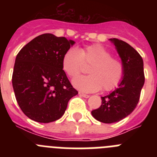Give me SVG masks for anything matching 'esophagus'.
<instances>
[{"label":"esophagus","mask_w":157,"mask_h":157,"mask_svg":"<svg viewBox=\"0 0 157 157\" xmlns=\"http://www.w3.org/2000/svg\"><path fill=\"white\" fill-rule=\"evenodd\" d=\"M78 94H79L80 96H82V97H83V98H90V95H88V94H83V93H82V92L78 93Z\"/></svg>","instance_id":"esophagus-1"}]
</instances>
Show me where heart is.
Returning a JSON list of instances; mask_svg holds the SVG:
<instances>
[{"mask_svg":"<svg viewBox=\"0 0 157 157\" xmlns=\"http://www.w3.org/2000/svg\"><path fill=\"white\" fill-rule=\"evenodd\" d=\"M85 64H90L89 75L79 76L72 83L83 92L93 93L100 90L110 91L116 88L123 75V65L101 45H91L84 48H68L63 54L62 68L69 77L79 75Z\"/></svg>","mask_w":157,"mask_h":157,"instance_id":"b5f03b06","label":"heart"}]
</instances>
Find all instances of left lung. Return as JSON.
Returning <instances> with one entry per match:
<instances>
[{
  "mask_svg": "<svg viewBox=\"0 0 157 157\" xmlns=\"http://www.w3.org/2000/svg\"><path fill=\"white\" fill-rule=\"evenodd\" d=\"M109 41L116 47L123 65L121 81L109 95L101 97V105L91 112L96 120L104 123L119 122L131 113L139 101L145 83L143 59L128 43L117 38Z\"/></svg>",
  "mask_w": 157,
  "mask_h": 157,
  "instance_id": "8db88e82",
  "label": "left lung"
}]
</instances>
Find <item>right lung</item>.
<instances>
[{
    "instance_id": "add662e5",
    "label": "right lung",
    "mask_w": 157,
    "mask_h": 157,
    "mask_svg": "<svg viewBox=\"0 0 157 157\" xmlns=\"http://www.w3.org/2000/svg\"><path fill=\"white\" fill-rule=\"evenodd\" d=\"M75 43L44 34L16 56L12 86L18 105L30 120L44 123L59 120L69 100L78 94L62 68L63 54Z\"/></svg>"
}]
</instances>
